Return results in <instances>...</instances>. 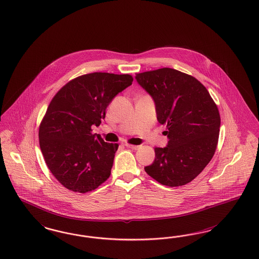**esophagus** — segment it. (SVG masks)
<instances>
[{"label":"esophagus","mask_w":259,"mask_h":259,"mask_svg":"<svg viewBox=\"0 0 259 259\" xmlns=\"http://www.w3.org/2000/svg\"><path fill=\"white\" fill-rule=\"evenodd\" d=\"M125 146L126 148L134 150H139L141 148V146H135V145H130V144H125Z\"/></svg>","instance_id":"1"}]
</instances>
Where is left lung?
I'll return each instance as SVG.
<instances>
[{"instance_id": "1", "label": "left lung", "mask_w": 259, "mask_h": 259, "mask_svg": "<svg viewBox=\"0 0 259 259\" xmlns=\"http://www.w3.org/2000/svg\"><path fill=\"white\" fill-rule=\"evenodd\" d=\"M135 79L154 102L168 138L166 147L154 149L155 159L146 172L167 187L191 182L217 150L220 115L215 103L198 80L174 68L138 73Z\"/></svg>"}]
</instances>
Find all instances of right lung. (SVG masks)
<instances>
[{"label":"right lung","instance_id":"1","mask_svg":"<svg viewBox=\"0 0 259 259\" xmlns=\"http://www.w3.org/2000/svg\"><path fill=\"white\" fill-rule=\"evenodd\" d=\"M128 74L93 72L64 85L50 102L39 128V141L51 174L67 190L92 192L104 183L118 144L92 134L119 92L130 87Z\"/></svg>","mask_w":259,"mask_h":259}]
</instances>
